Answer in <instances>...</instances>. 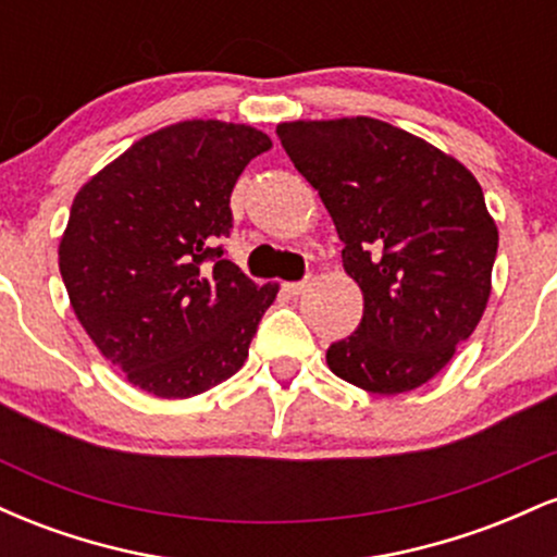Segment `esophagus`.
Here are the masks:
<instances>
[{"label": "esophagus", "instance_id": "34e87169", "mask_svg": "<svg viewBox=\"0 0 557 557\" xmlns=\"http://www.w3.org/2000/svg\"><path fill=\"white\" fill-rule=\"evenodd\" d=\"M306 287H309L306 283H285L283 290H285L290 298H298L300 293H306Z\"/></svg>", "mask_w": 557, "mask_h": 557}]
</instances>
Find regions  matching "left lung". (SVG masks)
Returning a JSON list of instances; mask_svg holds the SVG:
<instances>
[{
	"label": "left lung",
	"mask_w": 557,
	"mask_h": 557,
	"mask_svg": "<svg viewBox=\"0 0 557 557\" xmlns=\"http://www.w3.org/2000/svg\"><path fill=\"white\" fill-rule=\"evenodd\" d=\"M277 136L327 207L359 330L327 350L332 374L374 395L430 382L476 330L492 293L497 225L466 164L374 117L293 120Z\"/></svg>",
	"instance_id": "8db88e82"
}]
</instances>
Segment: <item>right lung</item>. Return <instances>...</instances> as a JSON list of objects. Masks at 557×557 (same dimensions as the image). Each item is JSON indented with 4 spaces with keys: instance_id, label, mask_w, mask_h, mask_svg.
Masks as SVG:
<instances>
[{
    "instance_id": "right-lung-1",
    "label": "right lung",
    "mask_w": 557,
    "mask_h": 557,
    "mask_svg": "<svg viewBox=\"0 0 557 557\" xmlns=\"http://www.w3.org/2000/svg\"><path fill=\"white\" fill-rule=\"evenodd\" d=\"M267 133L222 120L159 127L75 194L60 272L75 317L144 393L185 400L233 376L280 285L222 259L230 194ZM203 260H214L207 268Z\"/></svg>"
}]
</instances>
